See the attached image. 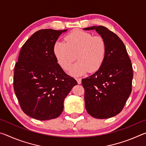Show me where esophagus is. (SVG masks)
<instances>
[{"mask_svg":"<svg viewBox=\"0 0 146 146\" xmlns=\"http://www.w3.org/2000/svg\"><path fill=\"white\" fill-rule=\"evenodd\" d=\"M76 81H77L78 84H80L81 82H82V79H81L80 78H76Z\"/></svg>","mask_w":146,"mask_h":146,"instance_id":"1","label":"esophagus"}]
</instances>
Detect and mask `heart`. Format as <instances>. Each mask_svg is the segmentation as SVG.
<instances>
[{"label":"heart","mask_w":146,"mask_h":146,"mask_svg":"<svg viewBox=\"0 0 146 146\" xmlns=\"http://www.w3.org/2000/svg\"><path fill=\"white\" fill-rule=\"evenodd\" d=\"M65 41H56L53 49L62 68L68 70L77 58L78 61L69 70L71 75L80 76L89 71L95 72L99 70L106 53V43L102 36L76 30L67 35Z\"/></svg>","instance_id":"1"}]
</instances>
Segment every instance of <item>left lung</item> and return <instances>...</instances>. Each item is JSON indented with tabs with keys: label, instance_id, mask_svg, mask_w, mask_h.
Instances as JSON below:
<instances>
[{
	"label": "left lung",
	"instance_id": "obj_1",
	"mask_svg": "<svg viewBox=\"0 0 146 146\" xmlns=\"http://www.w3.org/2000/svg\"><path fill=\"white\" fill-rule=\"evenodd\" d=\"M106 43V53L97 71L83 78L87 112L96 118L114 117L122 110L132 90L133 68L123 42L104 26H91Z\"/></svg>",
	"mask_w": 146,
	"mask_h": 146
}]
</instances>
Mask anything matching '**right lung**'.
Listing matches in <instances>:
<instances>
[{"label":"right lung","mask_w":146,"mask_h":146,"mask_svg":"<svg viewBox=\"0 0 146 146\" xmlns=\"http://www.w3.org/2000/svg\"><path fill=\"white\" fill-rule=\"evenodd\" d=\"M66 31L40 29L32 35L20 51L15 66L14 91L24 113L35 119L59 117L64 99L77 84L57 63L53 50L58 36Z\"/></svg>","instance_id":"obj_1"}]
</instances>
